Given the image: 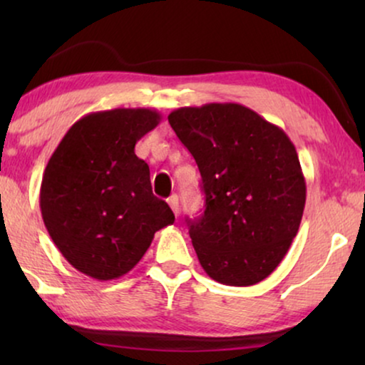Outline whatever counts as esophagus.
I'll return each instance as SVG.
<instances>
[{"mask_svg": "<svg viewBox=\"0 0 365 365\" xmlns=\"http://www.w3.org/2000/svg\"><path fill=\"white\" fill-rule=\"evenodd\" d=\"M168 204H169V206H171L173 212L178 216V214H179V199H178L176 194H173V196L168 199Z\"/></svg>", "mask_w": 365, "mask_h": 365, "instance_id": "esophagus-1", "label": "esophagus"}]
</instances>
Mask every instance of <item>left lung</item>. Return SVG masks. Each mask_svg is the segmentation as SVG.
Listing matches in <instances>:
<instances>
[{
	"label": "left lung",
	"instance_id": "8db88e82",
	"mask_svg": "<svg viewBox=\"0 0 365 365\" xmlns=\"http://www.w3.org/2000/svg\"><path fill=\"white\" fill-rule=\"evenodd\" d=\"M168 119L202 178V214L186 219L202 269L226 286L264 281L287 254L306 206L292 141L236 103L179 108Z\"/></svg>",
	"mask_w": 365,
	"mask_h": 365
}]
</instances>
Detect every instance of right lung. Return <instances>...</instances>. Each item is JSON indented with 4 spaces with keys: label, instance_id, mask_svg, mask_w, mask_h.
I'll return each instance as SVG.
<instances>
[{
    "label": "right lung",
    "instance_id": "obj_1",
    "mask_svg": "<svg viewBox=\"0 0 365 365\" xmlns=\"http://www.w3.org/2000/svg\"><path fill=\"white\" fill-rule=\"evenodd\" d=\"M161 121L146 108L83 116L64 134L44 169L39 206L59 252L79 272L111 281L141 261L154 232L174 222L151 189L149 166L134 154Z\"/></svg>",
    "mask_w": 365,
    "mask_h": 365
}]
</instances>
